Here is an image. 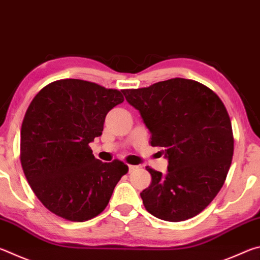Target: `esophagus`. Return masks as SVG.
<instances>
[{"mask_svg":"<svg viewBox=\"0 0 260 260\" xmlns=\"http://www.w3.org/2000/svg\"><path fill=\"white\" fill-rule=\"evenodd\" d=\"M139 169V166H135V165H129L128 166V171H129V173H132V172H134L135 170H138Z\"/></svg>","mask_w":260,"mask_h":260,"instance_id":"obj_1","label":"esophagus"}]
</instances>
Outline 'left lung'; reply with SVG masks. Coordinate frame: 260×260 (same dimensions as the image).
I'll use <instances>...</instances> for the list:
<instances>
[{
    "mask_svg": "<svg viewBox=\"0 0 260 260\" xmlns=\"http://www.w3.org/2000/svg\"><path fill=\"white\" fill-rule=\"evenodd\" d=\"M122 93L150 131L151 146L169 159L166 175L146 167L152 180L140 193L144 208L166 221L195 217L225 183L234 153L222 101L203 83L183 78Z\"/></svg>",
    "mask_w": 260,
    "mask_h": 260,
    "instance_id": "left-lung-1",
    "label": "left lung"
}]
</instances>
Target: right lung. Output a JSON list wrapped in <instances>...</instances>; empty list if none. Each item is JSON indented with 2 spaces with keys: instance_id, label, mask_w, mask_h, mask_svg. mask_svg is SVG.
<instances>
[{
  "instance_id": "1",
  "label": "right lung",
  "mask_w": 260,
  "mask_h": 260,
  "mask_svg": "<svg viewBox=\"0 0 260 260\" xmlns=\"http://www.w3.org/2000/svg\"><path fill=\"white\" fill-rule=\"evenodd\" d=\"M122 102L120 90L80 79L50 82L34 96L21 124L20 162L50 212L81 222L107 208L128 166L96 159L89 143L102 134L107 113Z\"/></svg>"
}]
</instances>
